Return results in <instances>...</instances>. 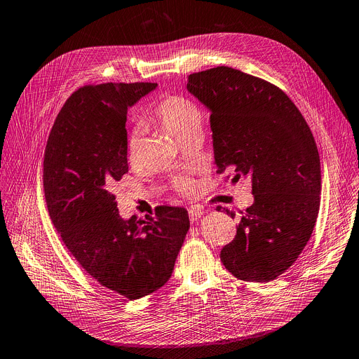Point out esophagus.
I'll list each match as a JSON object with an SVG mask.
<instances>
[{
    "label": "esophagus",
    "instance_id": "obj_1",
    "mask_svg": "<svg viewBox=\"0 0 359 359\" xmlns=\"http://www.w3.org/2000/svg\"><path fill=\"white\" fill-rule=\"evenodd\" d=\"M205 212L202 210V209H199V208H192V209H189V218H190V221L192 222H195V221H198L202 215H203Z\"/></svg>",
    "mask_w": 359,
    "mask_h": 359
}]
</instances>
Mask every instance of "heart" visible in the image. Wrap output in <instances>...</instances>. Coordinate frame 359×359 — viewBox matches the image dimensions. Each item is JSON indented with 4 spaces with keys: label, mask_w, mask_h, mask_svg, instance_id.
<instances>
[{
    "label": "heart",
    "mask_w": 359,
    "mask_h": 359,
    "mask_svg": "<svg viewBox=\"0 0 359 359\" xmlns=\"http://www.w3.org/2000/svg\"><path fill=\"white\" fill-rule=\"evenodd\" d=\"M151 118L160 123L164 128L169 130L179 141L184 140L189 134L196 130H202V111L199 107L187 98L169 95L163 97L151 111ZM141 150V135L134 131L127 142V156L130 163H137ZM176 187L183 194H192L195 183L189 179H176Z\"/></svg>",
    "instance_id": "obj_1"
}]
</instances>
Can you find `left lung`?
I'll use <instances>...</instances> for the list:
<instances>
[{"mask_svg":"<svg viewBox=\"0 0 359 359\" xmlns=\"http://www.w3.org/2000/svg\"><path fill=\"white\" fill-rule=\"evenodd\" d=\"M187 90L210 112L218 173L229 169L232 182L247 177L252 186L254 203L221 261L240 280H274L297 259L316 224L322 179L313 134L280 88L241 70L192 74Z\"/></svg>","mask_w":359,"mask_h":359,"instance_id":"8db88e82","label":"left lung"}]
</instances>
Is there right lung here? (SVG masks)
<instances>
[{"label": "right lung", "instance_id": "right-lung-1", "mask_svg": "<svg viewBox=\"0 0 359 359\" xmlns=\"http://www.w3.org/2000/svg\"><path fill=\"white\" fill-rule=\"evenodd\" d=\"M157 83H102L78 89L56 116L43 161L50 218L70 254L104 287L130 300L169 281L189 231L184 208L121 218L115 183L128 172L127 111Z\"/></svg>", "mask_w": 359, "mask_h": 359}]
</instances>
